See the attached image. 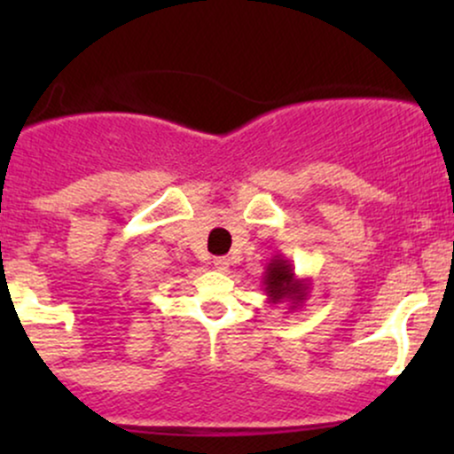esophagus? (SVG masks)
<instances>
[{
	"instance_id": "1",
	"label": "esophagus",
	"mask_w": 454,
	"mask_h": 454,
	"mask_svg": "<svg viewBox=\"0 0 454 454\" xmlns=\"http://www.w3.org/2000/svg\"><path fill=\"white\" fill-rule=\"evenodd\" d=\"M228 264H231V260H228L226 256H220V258H213V267H215L217 270H228Z\"/></svg>"
}]
</instances>
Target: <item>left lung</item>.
<instances>
[{
    "mask_svg": "<svg viewBox=\"0 0 454 454\" xmlns=\"http://www.w3.org/2000/svg\"><path fill=\"white\" fill-rule=\"evenodd\" d=\"M264 294L270 305L290 303V309H296L305 303L309 294V279H299L294 273V267L290 260H286L281 254L270 258V262L264 269Z\"/></svg>",
    "mask_w": 454,
    "mask_h": 454,
    "instance_id": "obj_1",
    "label": "left lung"
}]
</instances>
